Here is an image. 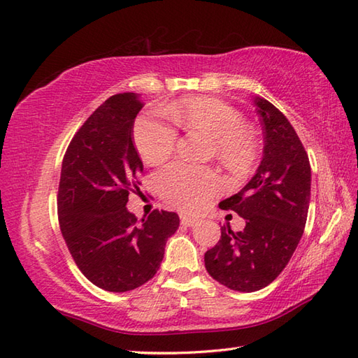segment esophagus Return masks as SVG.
Here are the masks:
<instances>
[{
    "mask_svg": "<svg viewBox=\"0 0 358 358\" xmlns=\"http://www.w3.org/2000/svg\"><path fill=\"white\" fill-rule=\"evenodd\" d=\"M180 222H182V225H185V227H194L197 224V217L188 216V214H180Z\"/></svg>",
    "mask_w": 358,
    "mask_h": 358,
    "instance_id": "obj_1",
    "label": "esophagus"
}]
</instances>
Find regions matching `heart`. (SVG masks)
Here are the masks:
<instances>
[{
	"label": "heart",
	"instance_id": "b5f03b06",
	"mask_svg": "<svg viewBox=\"0 0 358 358\" xmlns=\"http://www.w3.org/2000/svg\"><path fill=\"white\" fill-rule=\"evenodd\" d=\"M164 112L184 130L211 136L213 155L233 173H248L256 162V139L245 129L242 115L225 102L214 98H185L166 106ZM134 144L145 162L159 165L176 148L178 130L159 116H142L134 127ZM157 188L174 208L196 213L220 192L222 179L206 166L178 162L157 174Z\"/></svg>",
	"mask_w": 358,
	"mask_h": 358
}]
</instances>
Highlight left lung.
I'll use <instances>...</instances> for the list:
<instances>
[{
    "mask_svg": "<svg viewBox=\"0 0 358 358\" xmlns=\"http://www.w3.org/2000/svg\"><path fill=\"white\" fill-rule=\"evenodd\" d=\"M254 104L264 125V157L248 184L219 203L246 225L237 233L224 225L220 241L205 252L213 279L241 292L268 287L288 265L303 234L311 197V165L296 130L269 101L256 96Z\"/></svg>",
    "mask_w": 358,
    "mask_h": 358,
    "instance_id": "obj_1",
    "label": "left lung"
}]
</instances>
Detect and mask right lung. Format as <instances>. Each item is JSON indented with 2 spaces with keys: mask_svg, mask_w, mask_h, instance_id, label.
Wrapping results in <instances>:
<instances>
[{
  "mask_svg": "<svg viewBox=\"0 0 358 358\" xmlns=\"http://www.w3.org/2000/svg\"><path fill=\"white\" fill-rule=\"evenodd\" d=\"M144 107L136 93L110 96L69 144L58 188L62 237L81 273L98 288L125 292L157 273L165 243L179 227L176 213L153 210L138 220L127 210L139 192L141 157L133 124Z\"/></svg>",
  "mask_w": 358,
  "mask_h": 358,
  "instance_id": "1",
  "label": "right lung"
}]
</instances>
